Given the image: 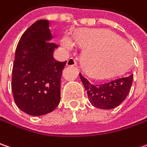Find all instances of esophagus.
<instances>
[{
    "mask_svg": "<svg viewBox=\"0 0 147 147\" xmlns=\"http://www.w3.org/2000/svg\"><path fill=\"white\" fill-rule=\"evenodd\" d=\"M76 64H77L76 60H75L74 59H73V58L69 59L67 60V63H66V65H67V66H75Z\"/></svg>",
    "mask_w": 147,
    "mask_h": 147,
    "instance_id": "1",
    "label": "esophagus"
}]
</instances>
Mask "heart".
<instances>
[{
	"label": "heart",
	"mask_w": 147,
	"mask_h": 147,
	"mask_svg": "<svg viewBox=\"0 0 147 147\" xmlns=\"http://www.w3.org/2000/svg\"><path fill=\"white\" fill-rule=\"evenodd\" d=\"M76 43L84 50L81 63L84 69L91 76H111L125 69L131 62L132 49L119 35L107 30L81 29L74 39L65 34L61 45L68 50L74 49Z\"/></svg>",
	"instance_id": "heart-1"
}]
</instances>
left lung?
<instances>
[{
    "mask_svg": "<svg viewBox=\"0 0 147 147\" xmlns=\"http://www.w3.org/2000/svg\"><path fill=\"white\" fill-rule=\"evenodd\" d=\"M91 104L100 109H113L127 97L132 84L133 74L117 78L102 84H93L79 74Z\"/></svg>",
    "mask_w": 147,
    "mask_h": 147,
    "instance_id": "1",
    "label": "left lung"
}]
</instances>
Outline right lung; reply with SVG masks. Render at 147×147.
I'll use <instances>...</instances> for the list:
<instances>
[{
	"instance_id": "right-lung-1",
	"label": "right lung",
	"mask_w": 147,
	"mask_h": 147,
	"mask_svg": "<svg viewBox=\"0 0 147 147\" xmlns=\"http://www.w3.org/2000/svg\"><path fill=\"white\" fill-rule=\"evenodd\" d=\"M47 20L30 26L19 40L12 69L11 89L16 104L31 116L54 111L60 101V80L66 61L55 60L57 45Z\"/></svg>"
}]
</instances>
